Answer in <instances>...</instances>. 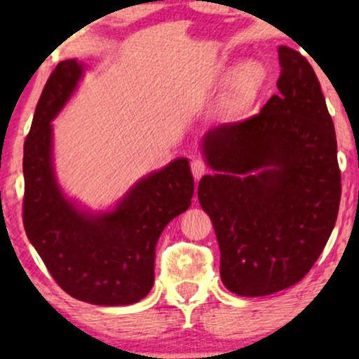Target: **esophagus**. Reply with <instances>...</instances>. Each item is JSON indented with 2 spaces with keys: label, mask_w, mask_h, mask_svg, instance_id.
I'll list each match as a JSON object with an SVG mask.
<instances>
[{
  "label": "esophagus",
  "mask_w": 359,
  "mask_h": 359,
  "mask_svg": "<svg viewBox=\"0 0 359 359\" xmlns=\"http://www.w3.org/2000/svg\"><path fill=\"white\" fill-rule=\"evenodd\" d=\"M191 171H193V176L196 180H199L201 176L205 175V171H208V166L201 158H194L191 161Z\"/></svg>",
  "instance_id": "esophagus-1"
}]
</instances>
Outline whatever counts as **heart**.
I'll use <instances>...</instances> for the list:
<instances>
[{"instance_id":"b5f03b06","label":"heart","mask_w":359,"mask_h":359,"mask_svg":"<svg viewBox=\"0 0 359 359\" xmlns=\"http://www.w3.org/2000/svg\"><path fill=\"white\" fill-rule=\"evenodd\" d=\"M266 72L258 60H247L235 68L232 73V83L235 93L242 101H250L262 88Z\"/></svg>"}]
</instances>
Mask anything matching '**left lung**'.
<instances>
[{"instance_id":"1","label":"left lung","mask_w":359,"mask_h":359,"mask_svg":"<svg viewBox=\"0 0 359 359\" xmlns=\"http://www.w3.org/2000/svg\"><path fill=\"white\" fill-rule=\"evenodd\" d=\"M278 53V95L203 139L215 173L201 178L199 204L212 220L222 283L245 297L283 291L311 271L341 196L335 127L316 72L294 48Z\"/></svg>"}]
</instances>
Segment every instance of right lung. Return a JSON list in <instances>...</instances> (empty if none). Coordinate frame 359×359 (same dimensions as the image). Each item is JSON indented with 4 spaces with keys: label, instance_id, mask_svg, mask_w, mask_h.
<instances>
[{
    "label": "right lung",
    "instance_id": "right-lung-1",
    "mask_svg": "<svg viewBox=\"0 0 359 359\" xmlns=\"http://www.w3.org/2000/svg\"><path fill=\"white\" fill-rule=\"evenodd\" d=\"M81 63L55 67L37 102L24 144L22 222L29 242L67 294L96 306H127L154 286L155 245L191 205L189 161L176 158L140 180L114 210L83 212L58 188L52 165V126L83 75Z\"/></svg>",
    "mask_w": 359,
    "mask_h": 359
}]
</instances>
